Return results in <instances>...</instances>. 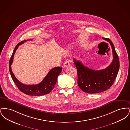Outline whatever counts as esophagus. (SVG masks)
Segmentation results:
<instances>
[{
    "label": "esophagus",
    "instance_id": "obj_1",
    "mask_svg": "<svg viewBox=\"0 0 130 130\" xmlns=\"http://www.w3.org/2000/svg\"><path fill=\"white\" fill-rule=\"evenodd\" d=\"M64 64V66H65V67H69V66H70V61H69V60H67L65 62Z\"/></svg>",
    "mask_w": 130,
    "mask_h": 130
}]
</instances>
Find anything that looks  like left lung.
Here are the masks:
<instances>
[{
  "label": "left lung",
  "mask_w": 130,
  "mask_h": 130,
  "mask_svg": "<svg viewBox=\"0 0 130 130\" xmlns=\"http://www.w3.org/2000/svg\"><path fill=\"white\" fill-rule=\"evenodd\" d=\"M111 44L113 54L111 64L105 69L95 71L85 66L81 62L74 58L77 69V84L85 93H95L110 88L116 79L119 69V60L115 46L109 38H103Z\"/></svg>",
  "instance_id": "1"
}]
</instances>
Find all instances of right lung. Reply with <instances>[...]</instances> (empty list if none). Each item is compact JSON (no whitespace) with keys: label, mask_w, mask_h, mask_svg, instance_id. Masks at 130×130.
Instances as JSON below:
<instances>
[{"label":"right lung","mask_w":130,"mask_h":130,"mask_svg":"<svg viewBox=\"0 0 130 130\" xmlns=\"http://www.w3.org/2000/svg\"><path fill=\"white\" fill-rule=\"evenodd\" d=\"M28 40H24L19 43L13 50L9 61V71L10 74L14 83L18 87L19 90L25 94L32 96H40L47 94L50 93L54 89L57 81V78L62 71V67H56L52 69L45 77L43 80L40 83L36 85H25L21 83L15 77L12 72L11 65L13 61L15 51L18 49L19 45L24 43V42Z\"/></svg>","instance_id":"add662e5"}]
</instances>
